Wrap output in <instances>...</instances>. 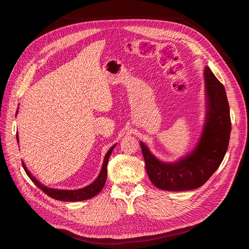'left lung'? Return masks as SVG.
I'll return each instance as SVG.
<instances>
[{
  "instance_id": "left-lung-1",
  "label": "left lung",
  "mask_w": 249,
  "mask_h": 249,
  "mask_svg": "<svg viewBox=\"0 0 249 249\" xmlns=\"http://www.w3.org/2000/svg\"><path fill=\"white\" fill-rule=\"evenodd\" d=\"M203 77L206 120L196 146L175 162H163L140 142L148 178L159 189L186 191L199 188L219 167L228 150L231 124L227 93L208 66Z\"/></svg>"
}]
</instances>
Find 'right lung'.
Wrapping results in <instances>:
<instances>
[{"instance_id": "add662e5", "label": "right lung", "mask_w": 249, "mask_h": 249, "mask_svg": "<svg viewBox=\"0 0 249 249\" xmlns=\"http://www.w3.org/2000/svg\"><path fill=\"white\" fill-rule=\"evenodd\" d=\"M17 113H18V111H17ZM17 140L18 142V134H17ZM115 146H116V144L110 147L106 156H105L103 166H102L100 175L97 176V178L90 185H88L84 188H81V189H77V190H58V189H53V188H48L46 186H43L41 183L38 182V179H36L31 175V172L27 169L25 163L24 162H21V163H22V167H24V169L27 173V176L31 178L32 182L37 187H38L39 189H41L44 193L49 195L50 197L57 199V200H61V201H81V200H86V199L92 198L93 196H95V195L99 194L100 191L103 189L104 185L106 184L107 165H108V161H109V157Z\"/></svg>"}]
</instances>
